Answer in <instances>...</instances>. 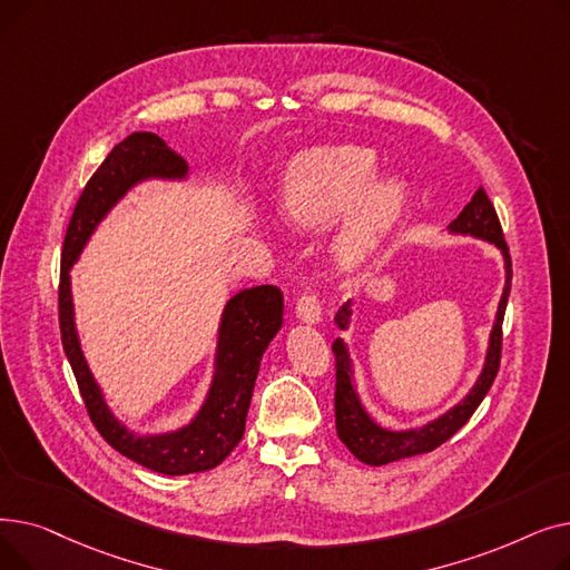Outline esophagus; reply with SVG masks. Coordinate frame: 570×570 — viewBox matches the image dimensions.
Listing matches in <instances>:
<instances>
[{
    "label": "esophagus",
    "mask_w": 570,
    "mask_h": 570,
    "mask_svg": "<svg viewBox=\"0 0 570 570\" xmlns=\"http://www.w3.org/2000/svg\"><path fill=\"white\" fill-rule=\"evenodd\" d=\"M295 314L301 321L314 325L321 321V305H318V295L314 291H305L295 303Z\"/></svg>",
    "instance_id": "1"
}]
</instances>
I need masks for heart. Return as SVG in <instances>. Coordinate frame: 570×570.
<instances>
[{
    "label": "heart",
    "mask_w": 570,
    "mask_h": 570,
    "mask_svg": "<svg viewBox=\"0 0 570 570\" xmlns=\"http://www.w3.org/2000/svg\"><path fill=\"white\" fill-rule=\"evenodd\" d=\"M379 164L374 153L357 145L314 147L291 159L284 177L282 205L291 222L321 228L355 203L344 228L337 256L351 263L402 217L406 187L400 179L374 183Z\"/></svg>",
    "instance_id": "1"
}]
</instances>
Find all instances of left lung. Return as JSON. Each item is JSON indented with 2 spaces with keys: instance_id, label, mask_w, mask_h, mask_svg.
<instances>
[{
  "instance_id": "8db88e82",
  "label": "left lung",
  "mask_w": 570,
  "mask_h": 570,
  "mask_svg": "<svg viewBox=\"0 0 570 570\" xmlns=\"http://www.w3.org/2000/svg\"><path fill=\"white\" fill-rule=\"evenodd\" d=\"M453 233H466L473 237L488 239V243H494L501 254H503V263H505V286H503V295L501 303L497 309V321L492 327L490 335V348H488V357H485V367L481 372V379L475 381V385L471 387V393L448 413H443L436 421L428 423L421 430H406V432H391L379 428L372 417L367 415V411L361 404V397H357L355 387H353V374H351V357L346 351V344L342 340H335L333 344V353H335V423H337V434L340 439L346 443L348 451L365 464L372 466H381L387 462H397L404 458H413L421 453H430L434 448H439L441 443H445L451 439L460 428L466 425L469 417L473 415V411L481 406V402L485 400L488 391L492 387L497 372H499V363H501V342H503V314H505V305H508V293H511V279H513V263H511V254H508V245L503 239V230H501V222L497 217V209L490 200V196L485 194L483 187H478L475 194L471 196V200L464 205V209L460 213V217L448 226ZM351 303L342 305L335 314L337 325L342 331H346L348 325V309Z\"/></svg>"
}]
</instances>
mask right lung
Returning <instances> with one entry per match:
<instances>
[{"label": "right lung", "instance_id": "right-lung-1", "mask_svg": "<svg viewBox=\"0 0 570 570\" xmlns=\"http://www.w3.org/2000/svg\"><path fill=\"white\" fill-rule=\"evenodd\" d=\"M185 175L187 161L173 153L157 134L136 131L115 145L97 173L89 177L76 203L65 237L57 288L59 333L89 421L117 453L166 475L215 469L243 439L261 357L282 327L284 295L277 286H254L233 295L219 325L217 374L194 423L168 434L136 436L117 423L85 363L73 325L69 269L97 224L136 183L147 177Z\"/></svg>", "mask_w": 570, "mask_h": 570}]
</instances>
